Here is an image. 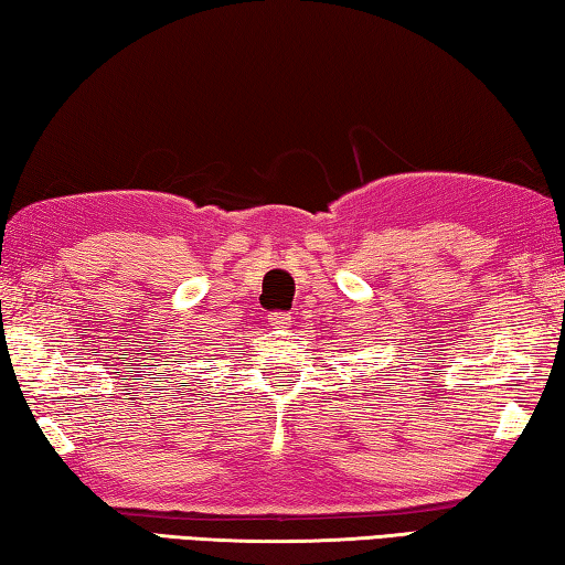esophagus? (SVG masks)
Instances as JSON below:
<instances>
[{"label": "esophagus", "instance_id": "1", "mask_svg": "<svg viewBox=\"0 0 565 565\" xmlns=\"http://www.w3.org/2000/svg\"><path fill=\"white\" fill-rule=\"evenodd\" d=\"M289 321H291L289 311H271L269 313V323L274 329H286V327H289Z\"/></svg>", "mask_w": 565, "mask_h": 565}]
</instances>
